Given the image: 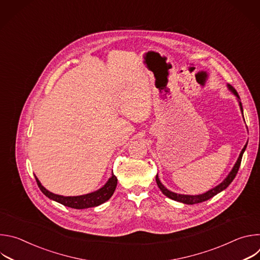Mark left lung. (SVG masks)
<instances>
[{"label": "left lung", "instance_id": "8db88e82", "mask_svg": "<svg viewBox=\"0 0 260 260\" xmlns=\"http://www.w3.org/2000/svg\"><path fill=\"white\" fill-rule=\"evenodd\" d=\"M228 87H229V89L237 96V100H238V102H239V106H240V109H241V112H242V114H243V107H242V103H241V101H240V96H239L238 92L236 91V89H235L232 85L229 84ZM243 117H244V115H243ZM247 144H248V142H247L246 145L244 146V148L242 149V151H241V153H240V155H239V157H238V159H237V161H236L234 168L232 169V171L230 172V174L226 176V178H225L223 181H222L220 184H218L217 186H215L214 188L208 190L207 192L202 193V194H197V196L180 194V193L173 192V191L169 190L167 187H165V185L160 182V180H159V178H158V175H156V183H157V185H158L159 189H160L161 192H162L166 197H168L169 199L174 200V201H176V202H180V203H183V204H186V205H194V204H199V203H202V202H205V201L210 200L211 198H213V197L216 196L217 193H219V192H221V191H223L225 188H228L229 185H230V184L233 182V180L235 179V177H236V175H237V173H238V171H239L240 165H241L242 156H243V154H244V152H245V150H246Z\"/></svg>", "mask_w": 260, "mask_h": 260}]
</instances>
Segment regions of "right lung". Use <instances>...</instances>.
Instances as JSON below:
<instances>
[{
  "label": "right lung",
  "mask_w": 260,
  "mask_h": 260,
  "mask_svg": "<svg viewBox=\"0 0 260 260\" xmlns=\"http://www.w3.org/2000/svg\"><path fill=\"white\" fill-rule=\"evenodd\" d=\"M35 178L37 180V183H38L39 188L47 198L66 207L73 208V209H87V208L98 207L104 204L105 202H107L111 197L113 196L115 188L117 186V178L114 174H112V176L108 179L107 183L104 185V186L93 192L83 194V196H77V197H63V196L50 192L43 186L38 178L36 176Z\"/></svg>",
  "instance_id": "right-lung-1"
}]
</instances>
